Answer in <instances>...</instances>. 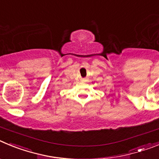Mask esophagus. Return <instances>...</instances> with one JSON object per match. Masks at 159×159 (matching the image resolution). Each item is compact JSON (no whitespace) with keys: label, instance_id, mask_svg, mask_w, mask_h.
<instances>
[{"label":"esophagus","instance_id":"34e87169","mask_svg":"<svg viewBox=\"0 0 159 159\" xmlns=\"http://www.w3.org/2000/svg\"><path fill=\"white\" fill-rule=\"evenodd\" d=\"M83 81V82H84V81H85V80H82Z\"/></svg>","mask_w":159,"mask_h":159}]
</instances>
